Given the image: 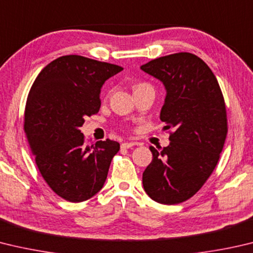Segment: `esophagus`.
Instances as JSON below:
<instances>
[{
	"mask_svg": "<svg viewBox=\"0 0 253 253\" xmlns=\"http://www.w3.org/2000/svg\"><path fill=\"white\" fill-rule=\"evenodd\" d=\"M135 145H137L136 142H132V141L123 142V144H122V148H124V149H129V148H131L132 146H135Z\"/></svg>",
	"mask_w": 253,
	"mask_h": 253,
	"instance_id": "34e87169",
	"label": "esophagus"
}]
</instances>
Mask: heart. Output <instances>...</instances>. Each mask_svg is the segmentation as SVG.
<instances>
[{
    "label": "heart",
    "instance_id": "1",
    "mask_svg": "<svg viewBox=\"0 0 253 253\" xmlns=\"http://www.w3.org/2000/svg\"><path fill=\"white\" fill-rule=\"evenodd\" d=\"M138 86H140V85H138ZM138 86H136V87H138ZM136 87H135V88H136Z\"/></svg>",
    "mask_w": 253,
    "mask_h": 253
}]
</instances>
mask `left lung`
Listing matches in <instances>:
<instances>
[{
    "instance_id": "obj_1",
    "label": "left lung",
    "mask_w": 253,
    "mask_h": 253,
    "mask_svg": "<svg viewBox=\"0 0 253 253\" xmlns=\"http://www.w3.org/2000/svg\"><path fill=\"white\" fill-rule=\"evenodd\" d=\"M140 68L166 88L160 121L173 129L169 146L149 147L153 160L142 172V186L159 204H180L217 166L228 131L223 96L212 71L191 53L167 55Z\"/></svg>"
}]
</instances>
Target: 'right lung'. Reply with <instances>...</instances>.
<instances>
[{"mask_svg": "<svg viewBox=\"0 0 253 253\" xmlns=\"http://www.w3.org/2000/svg\"><path fill=\"white\" fill-rule=\"evenodd\" d=\"M123 67L80 55L58 57L36 77L27 96L24 130L38 168L55 194L82 203L102 189L117 141L86 146L80 130L100 108L104 83Z\"/></svg>", "mask_w": 253, "mask_h": 253, "instance_id": "obj_1", "label": "right lung"}]
</instances>
